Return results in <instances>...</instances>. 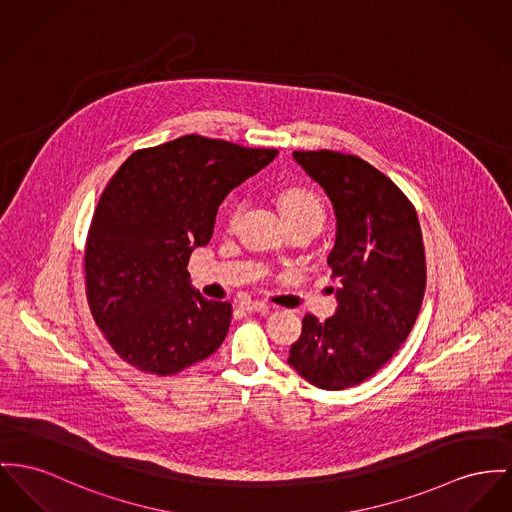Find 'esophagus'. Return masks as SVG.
Listing matches in <instances>:
<instances>
[{
  "instance_id": "obj_1",
  "label": "esophagus",
  "mask_w": 512,
  "mask_h": 512,
  "mask_svg": "<svg viewBox=\"0 0 512 512\" xmlns=\"http://www.w3.org/2000/svg\"><path fill=\"white\" fill-rule=\"evenodd\" d=\"M244 310H248V312H264V310H268V305L266 303H262V301H242L240 303Z\"/></svg>"
}]
</instances>
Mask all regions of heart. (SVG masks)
<instances>
[{
  "mask_svg": "<svg viewBox=\"0 0 512 512\" xmlns=\"http://www.w3.org/2000/svg\"><path fill=\"white\" fill-rule=\"evenodd\" d=\"M279 207H281L285 219L314 217V219L324 221V207L320 204V200L307 190H299V188L283 190L279 194ZM239 213L240 205H237L233 211V221L239 217Z\"/></svg>",
  "mask_w": 512,
  "mask_h": 512,
  "instance_id": "obj_1",
  "label": "heart"
}]
</instances>
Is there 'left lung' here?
Listing matches in <instances>:
<instances>
[{
	"label": "left lung",
	"mask_w": 512,
	"mask_h": 512,
	"mask_svg": "<svg viewBox=\"0 0 512 512\" xmlns=\"http://www.w3.org/2000/svg\"><path fill=\"white\" fill-rule=\"evenodd\" d=\"M293 159L326 192L336 215L328 266L336 314H307L287 363L324 390L357 386L408 340L425 293L419 219L400 188L367 161L336 151Z\"/></svg>",
	"instance_id": "left-lung-1"
}]
</instances>
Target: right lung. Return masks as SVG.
Returning a JSON list of instances; mask_svg holds the SVG:
<instances>
[{"label": "right lung", "mask_w": 512, "mask_h": 512, "mask_svg": "<svg viewBox=\"0 0 512 512\" xmlns=\"http://www.w3.org/2000/svg\"><path fill=\"white\" fill-rule=\"evenodd\" d=\"M275 155L182 136L136 151L112 176L91 221L85 279L95 322L126 363L174 375L223 343L233 307L192 287L188 258L211 240L227 194Z\"/></svg>", "instance_id": "obj_1"}]
</instances>
